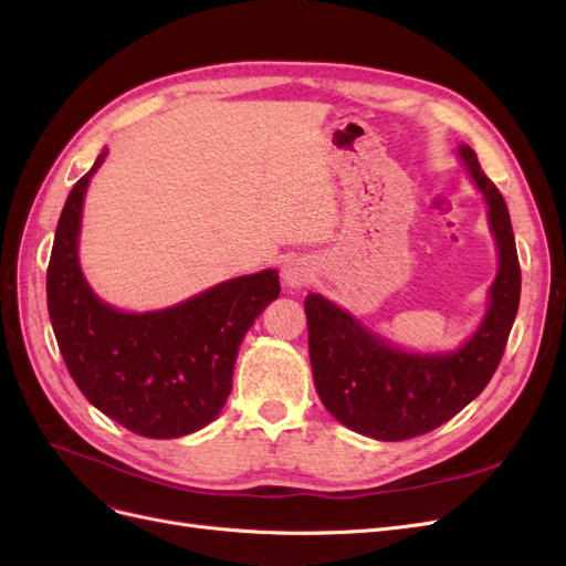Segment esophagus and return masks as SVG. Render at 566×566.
<instances>
[{"label":"esophagus","mask_w":566,"mask_h":566,"mask_svg":"<svg viewBox=\"0 0 566 566\" xmlns=\"http://www.w3.org/2000/svg\"><path fill=\"white\" fill-rule=\"evenodd\" d=\"M314 262L310 260V256H300V254H293L287 256L285 264H283V283L290 287V290H300L304 285H310L314 281Z\"/></svg>","instance_id":"obj_1"}]
</instances>
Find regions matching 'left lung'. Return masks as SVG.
Segmentation results:
<instances>
[{"mask_svg": "<svg viewBox=\"0 0 566 566\" xmlns=\"http://www.w3.org/2000/svg\"><path fill=\"white\" fill-rule=\"evenodd\" d=\"M476 191L486 202L499 271L476 331L453 352H410L385 339L328 297L304 300L314 385L328 413L349 430L403 441L437 430L484 391L501 364L517 316L522 273L515 233L499 188L482 172L476 153L458 146Z\"/></svg>", "mask_w": 566, "mask_h": 566, "instance_id": "8db88e82", "label": "left lung"}]
</instances>
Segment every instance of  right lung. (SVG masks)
Segmentation results:
<instances>
[{"label": "right lung", "instance_id": "1", "mask_svg": "<svg viewBox=\"0 0 566 566\" xmlns=\"http://www.w3.org/2000/svg\"><path fill=\"white\" fill-rule=\"evenodd\" d=\"M108 148L67 196L46 269L51 328L75 385L101 413L148 439L210 424L231 394L238 347L279 297L276 269L221 281L165 310L125 312L101 300L80 266L84 196Z\"/></svg>", "mask_w": 566, "mask_h": 566}]
</instances>
